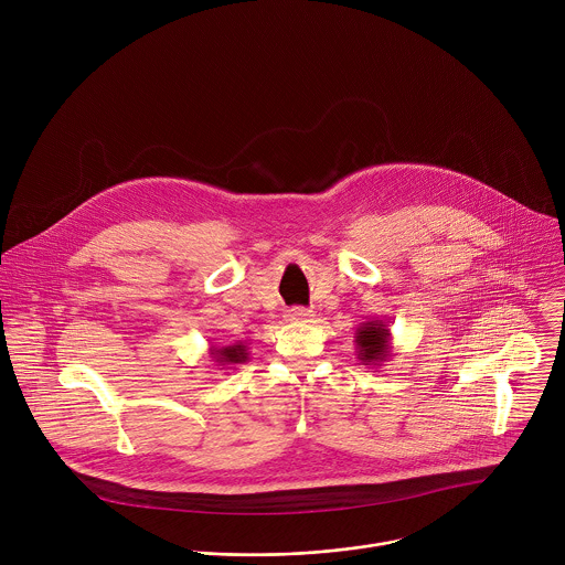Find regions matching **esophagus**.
<instances>
[{
	"mask_svg": "<svg viewBox=\"0 0 565 565\" xmlns=\"http://www.w3.org/2000/svg\"><path fill=\"white\" fill-rule=\"evenodd\" d=\"M311 318H313V311L305 309V307H294L287 311L289 322H311Z\"/></svg>",
	"mask_w": 565,
	"mask_h": 565,
	"instance_id": "obj_1",
	"label": "esophagus"
}]
</instances>
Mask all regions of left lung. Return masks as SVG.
Masks as SVG:
<instances>
[{"instance_id": "1", "label": "left lung", "mask_w": 565, "mask_h": 565, "mask_svg": "<svg viewBox=\"0 0 565 565\" xmlns=\"http://www.w3.org/2000/svg\"><path fill=\"white\" fill-rule=\"evenodd\" d=\"M355 349L362 364L382 366L391 358V331L382 320H366L355 329Z\"/></svg>"}]
</instances>
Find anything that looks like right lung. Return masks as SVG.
<instances>
[{
    "instance_id": "add662e5",
    "label": "right lung",
    "mask_w": 565,
    "mask_h": 565,
    "mask_svg": "<svg viewBox=\"0 0 565 565\" xmlns=\"http://www.w3.org/2000/svg\"><path fill=\"white\" fill-rule=\"evenodd\" d=\"M210 358H214V362H218V366H225V364H243L249 353H247V347L243 342H236V344H227V347H216L212 344L210 347Z\"/></svg>"
}]
</instances>
